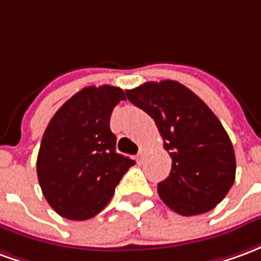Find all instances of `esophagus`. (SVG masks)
Instances as JSON below:
<instances>
[{"label":"esophagus","instance_id":"obj_1","mask_svg":"<svg viewBox=\"0 0 261 261\" xmlns=\"http://www.w3.org/2000/svg\"><path fill=\"white\" fill-rule=\"evenodd\" d=\"M144 156H145V149L141 148V149H140V152H138V155H137V162H141L142 159H144Z\"/></svg>","mask_w":261,"mask_h":261}]
</instances>
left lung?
I'll return each instance as SVG.
<instances>
[{
    "label": "left lung",
    "instance_id": "8db88e82",
    "mask_svg": "<svg viewBox=\"0 0 261 261\" xmlns=\"http://www.w3.org/2000/svg\"><path fill=\"white\" fill-rule=\"evenodd\" d=\"M133 105L155 121L172 158L158 194L175 213L189 217L211 211L235 181L236 159L218 117L176 81L145 82L125 91Z\"/></svg>",
    "mask_w": 261,
    "mask_h": 261
}]
</instances>
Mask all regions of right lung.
<instances>
[{
    "label": "right lung",
    "mask_w": 261,
    "mask_h": 261,
    "mask_svg": "<svg viewBox=\"0 0 261 261\" xmlns=\"http://www.w3.org/2000/svg\"><path fill=\"white\" fill-rule=\"evenodd\" d=\"M125 100L116 86H88L56 112L37 155V179L54 211L72 221L95 217L108 205L136 164L116 152L110 130L114 106Z\"/></svg>",
    "instance_id": "obj_1"
}]
</instances>
